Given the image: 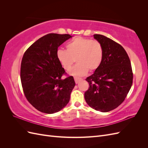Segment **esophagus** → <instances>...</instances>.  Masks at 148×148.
Masks as SVG:
<instances>
[{"mask_svg":"<svg viewBox=\"0 0 148 148\" xmlns=\"http://www.w3.org/2000/svg\"><path fill=\"white\" fill-rule=\"evenodd\" d=\"M74 79H75V82L76 84L79 83V82L81 81V80H82V78H78V77H74Z\"/></svg>","mask_w":148,"mask_h":148,"instance_id":"esophagus-1","label":"esophagus"}]
</instances>
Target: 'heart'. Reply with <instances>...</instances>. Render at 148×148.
I'll return each instance as SVG.
<instances>
[{"mask_svg": "<svg viewBox=\"0 0 148 148\" xmlns=\"http://www.w3.org/2000/svg\"><path fill=\"white\" fill-rule=\"evenodd\" d=\"M66 50L60 49L57 51V59L63 68L68 71L76 61L77 64L70 73L83 76L88 70L93 71L99 68L103 58L101 44L95 40L75 37L66 44Z\"/></svg>", "mask_w": 148, "mask_h": 148, "instance_id": "b5f03b06", "label": "heart"}]
</instances>
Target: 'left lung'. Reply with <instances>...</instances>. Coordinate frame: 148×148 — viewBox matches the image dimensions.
<instances>
[{
  "label": "left lung",
  "instance_id": "obj_1",
  "mask_svg": "<svg viewBox=\"0 0 148 148\" xmlns=\"http://www.w3.org/2000/svg\"><path fill=\"white\" fill-rule=\"evenodd\" d=\"M94 38L101 44L103 58L99 68L86 79L89 87L84 99L92 109L107 112L125 100L133 83L132 69L120 44L101 34H94Z\"/></svg>",
  "mask_w": 148,
  "mask_h": 148
}]
</instances>
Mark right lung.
I'll list each match as a JSON object with an SVG mask.
<instances>
[{
	"instance_id": "1",
	"label": "right lung",
	"mask_w": 148,
	"mask_h": 148,
	"mask_svg": "<svg viewBox=\"0 0 148 148\" xmlns=\"http://www.w3.org/2000/svg\"><path fill=\"white\" fill-rule=\"evenodd\" d=\"M70 34L50 33L34 42L21 60L20 78L25 97L34 108L46 114L60 111L68 104L75 86L73 77L62 79L65 71L57 59L62 44Z\"/></svg>"
}]
</instances>
